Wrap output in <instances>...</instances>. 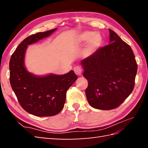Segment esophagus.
Wrapping results in <instances>:
<instances>
[{
    "mask_svg": "<svg viewBox=\"0 0 148 148\" xmlns=\"http://www.w3.org/2000/svg\"><path fill=\"white\" fill-rule=\"evenodd\" d=\"M74 71L77 76H80L81 74V72H82V69H81L79 66H76L74 68Z\"/></svg>",
    "mask_w": 148,
    "mask_h": 148,
    "instance_id": "34e87169",
    "label": "esophagus"
}]
</instances>
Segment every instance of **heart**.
Masks as SVG:
<instances>
[{"label":"heart","mask_w":148,"mask_h":148,"mask_svg":"<svg viewBox=\"0 0 148 148\" xmlns=\"http://www.w3.org/2000/svg\"><path fill=\"white\" fill-rule=\"evenodd\" d=\"M88 42L85 49L84 51V55H90L100 48L102 42V37L99 33L93 34L91 31H84L77 36L74 40V43L77 45H81Z\"/></svg>","instance_id":"obj_1"}]
</instances>
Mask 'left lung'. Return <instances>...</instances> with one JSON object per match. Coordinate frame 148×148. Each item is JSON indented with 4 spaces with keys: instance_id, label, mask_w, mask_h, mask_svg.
Masks as SVG:
<instances>
[{
    "instance_id": "8db88e82",
    "label": "left lung",
    "mask_w": 148,
    "mask_h": 148,
    "mask_svg": "<svg viewBox=\"0 0 148 148\" xmlns=\"http://www.w3.org/2000/svg\"><path fill=\"white\" fill-rule=\"evenodd\" d=\"M109 45L81 62L89 104L101 110L115 109L130 95L137 65L130 46L109 29Z\"/></svg>"
}]
</instances>
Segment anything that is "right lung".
Listing matches in <instances>:
<instances>
[{
	"instance_id": "add662e5",
	"label": "right lung",
	"mask_w": 148,
	"mask_h": 148,
	"mask_svg": "<svg viewBox=\"0 0 148 148\" xmlns=\"http://www.w3.org/2000/svg\"><path fill=\"white\" fill-rule=\"evenodd\" d=\"M56 29L27 37L18 45L9 62L11 86L19 103L25 111L39 117L55 116L60 112L65 102L66 92L77 79L73 71L63 75L50 73L37 76L25 67L28 46L51 36Z\"/></svg>"
}]
</instances>
